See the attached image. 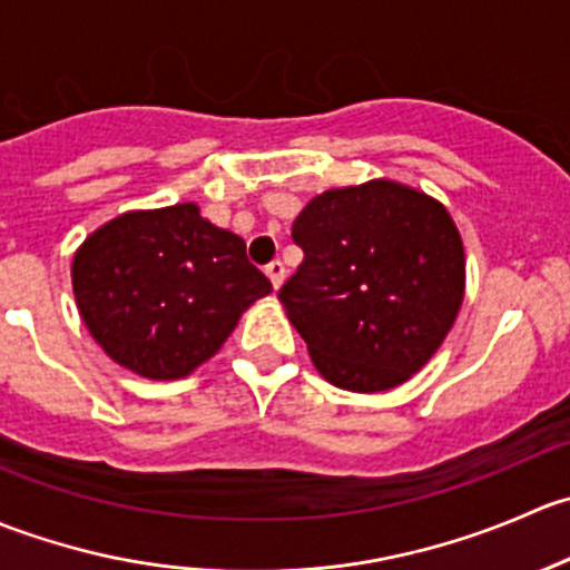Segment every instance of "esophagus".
<instances>
[{
	"instance_id": "esophagus-1",
	"label": "esophagus",
	"mask_w": 570,
	"mask_h": 570,
	"mask_svg": "<svg viewBox=\"0 0 570 570\" xmlns=\"http://www.w3.org/2000/svg\"><path fill=\"white\" fill-rule=\"evenodd\" d=\"M267 278L273 281V289H281V284H284V278H286L284 262H278V258H275V262H269L267 264Z\"/></svg>"
}]
</instances>
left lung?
I'll return each mask as SVG.
<instances>
[{
	"label": "left lung",
	"mask_w": 570,
	"mask_h": 570,
	"mask_svg": "<svg viewBox=\"0 0 570 570\" xmlns=\"http://www.w3.org/2000/svg\"><path fill=\"white\" fill-rule=\"evenodd\" d=\"M292 239L303 264L278 301L320 375L364 394L411 381L463 303V239L446 206L372 178L308 200Z\"/></svg>",
	"instance_id": "obj_1"
}]
</instances>
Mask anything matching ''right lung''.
Segmentation results:
<instances>
[{"mask_svg": "<svg viewBox=\"0 0 570 570\" xmlns=\"http://www.w3.org/2000/svg\"><path fill=\"white\" fill-rule=\"evenodd\" d=\"M71 284L90 336L148 381L187 377L273 292L243 239L204 220L198 204L126 212L96 228Z\"/></svg>", "mask_w": 570, "mask_h": 570, "instance_id": "obj_1", "label": "right lung"}]
</instances>
